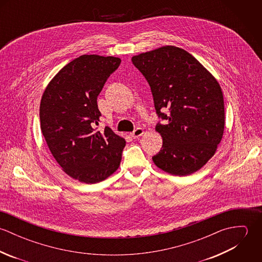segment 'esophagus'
I'll return each instance as SVG.
<instances>
[{"label": "esophagus", "mask_w": 262, "mask_h": 262, "mask_svg": "<svg viewBox=\"0 0 262 262\" xmlns=\"http://www.w3.org/2000/svg\"><path fill=\"white\" fill-rule=\"evenodd\" d=\"M143 133H144V131H143L142 128H137V129H135V130L131 133V136L135 139V138H139L140 136H142Z\"/></svg>", "instance_id": "1"}]
</instances>
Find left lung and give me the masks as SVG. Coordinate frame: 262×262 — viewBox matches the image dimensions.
<instances>
[{"mask_svg": "<svg viewBox=\"0 0 262 262\" xmlns=\"http://www.w3.org/2000/svg\"><path fill=\"white\" fill-rule=\"evenodd\" d=\"M132 62L149 83L158 117L166 121L155 127L162 147L152 157L154 164L173 176L195 172L212 158L223 137L219 82L190 53L171 45L134 55Z\"/></svg>", "mask_w": 262, "mask_h": 262, "instance_id": "1", "label": "left lung"}]
</instances>
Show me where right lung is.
Listing matches in <instances>:
<instances>
[{
  "label": "right lung",
  "mask_w": 262,
  "mask_h": 262,
  "mask_svg": "<svg viewBox=\"0 0 262 262\" xmlns=\"http://www.w3.org/2000/svg\"><path fill=\"white\" fill-rule=\"evenodd\" d=\"M114 56L84 54L68 63L46 86L40 103V127L62 170L84 184H97L119 167L124 138L109 127L97 131V98L120 66Z\"/></svg>",
  "instance_id": "obj_1"
}]
</instances>
